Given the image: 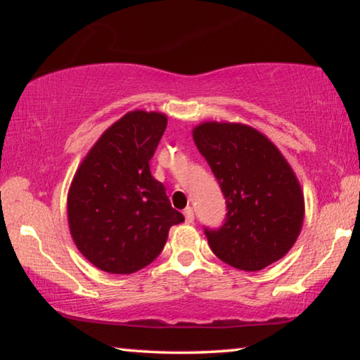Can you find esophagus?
<instances>
[{
	"label": "esophagus",
	"instance_id": "obj_1",
	"mask_svg": "<svg viewBox=\"0 0 360 360\" xmlns=\"http://www.w3.org/2000/svg\"><path fill=\"white\" fill-rule=\"evenodd\" d=\"M184 216H186V222L187 224H192L193 222L195 214H193V210L191 208V206H187V208L184 210Z\"/></svg>",
	"mask_w": 360,
	"mask_h": 360
}]
</instances>
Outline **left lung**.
<instances>
[{"label":"left lung","instance_id":"8db88e82","mask_svg":"<svg viewBox=\"0 0 360 360\" xmlns=\"http://www.w3.org/2000/svg\"><path fill=\"white\" fill-rule=\"evenodd\" d=\"M193 141L225 198L221 227H205L211 251L230 266L259 271L288 254L303 224L294 172L262 133L241 124L206 122Z\"/></svg>","mask_w":360,"mask_h":360}]
</instances>
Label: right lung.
<instances>
[{
    "mask_svg": "<svg viewBox=\"0 0 360 360\" xmlns=\"http://www.w3.org/2000/svg\"><path fill=\"white\" fill-rule=\"evenodd\" d=\"M165 129L163 114H125L103 133L72 179V240L103 271L129 275L141 270L163 251L169 227L184 222L165 186L150 174L149 162Z\"/></svg>",
    "mask_w": 360,
    "mask_h": 360,
    "instance_id": "right-lung-1",
    "label": "right lung"
}]
</instances>
